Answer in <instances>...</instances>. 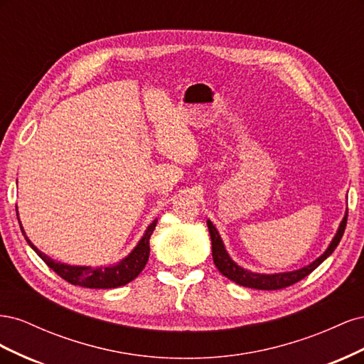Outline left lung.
Listing matches in <instances>:
<instances>
[{
	"instance_id": "8db88e82",
	"label": "left lung",
	"mask_w": 364,
	"mask_h": 364,
	"mask_svg": "<svg viewBox=\"0 0 364 364\" xmlns=\"http://www.w3.org/2000/svg\"><path fill=\"white\" fill-rule=\"evenodd\" d=\"M346 222H348V208H346L343 220H341L338 225V229H337L333 241L329 243V246L326 247V250L322 253L321 257L316 258L313 262L308 264V266H304L302 269L291 270V272H279V273H257V272H250L247 269H243L241 266H238V264L232 258H230V255L223 245V240H222V237H220L218 230L215 229L211 220H206V225H208L209 235H211V241H213L214 264L220 270V273L225 274L228 279L234 281L235 284L243 285V287L257 289V290H279V289L289 287V285H293L297 281H301L305 277H308V274L321 266V264L329 255H331V253L336 250V247L338 246L341 237H343Z\"/></svg>"
}]
</instances>
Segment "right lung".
<instances>
[{
	"mask_svg": "<svg viewBox=\"0 0 364 364\" xmlns=\"http://www.w3.org/2000/svg\"><path fill=\"white\" fill-rule=\"evenodd\" d=\"M18 214V213H16ZM19 220V217H18ZM158 223V218L153 220L146 229L144 235L141 237L138 245L134 247L126 258L118 261L117 264L107 267H91V266H70V264H65L60 261H56L50 258L46 253L41 252L35 245L31 243L28 237L26 235V230L23 225L19 223L21 230L27 240L28 246L35 250L38 255L42 258V261L47 264L50 269L56 272L60 278L68 281L70 284L80 285V287L86 289H117L121 285H126L127 282L134 281L138 274L146 267L150 255V235L153 234Z\"/></svg>",
	"mask_w": 364,
	"mask_h": 364,
	"instance_id": "add662e5",
	"label": "right lung"
}]
</instances>
